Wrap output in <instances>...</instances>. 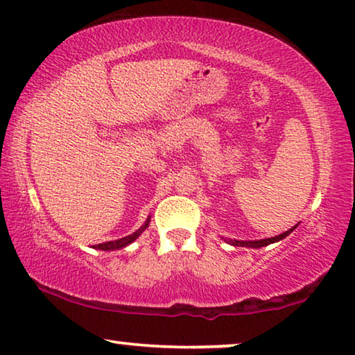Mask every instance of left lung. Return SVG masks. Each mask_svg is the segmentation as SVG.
<instances>
[{"label":"left lung","instance_id":"left-lung-1","mask_svg":"<svg viewBox=\"0 0 355 355\" xmlns=\"http://www.w3.org/2000/svg\"><path fill=\"white\" fill-rule=\"evenodd\" d=\"M296 228V227H293V228H289L288 232H284V233H282V234H278V236H273V238H267V239H259V241H228L230 244H233V246H248V248H263V246H268V244H272V243H277V241H279V239H283V238H286L289 233L293 232V230Z\"/></svg>","mask_w":355,"mask_h":355}]
</instances>
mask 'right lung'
Segmentation results:
<instances>
[{"instance_id": "1", "label": "right lung", "mask_w": 355, "mask_h": 355, "mask_svg": "<svg viewBox=\"0 0 355 355\" xmlns=\"http://www.w3.org/2000/svg\"><path fill=\"white\" fill-rule=\"evenodd\" d=\"M148 223H149V220L144 223V225L139 228V230H137V232L135 233H132V234H128V236H123V238H121V239H117V241H107V243H103V244H98V246H94L96 249H101V251H112V249H121V248H125L127 244H130L132 241H135V239L138 238V234L143 232L144 228L148 227Z\"/></svg>"}]
</instances>
